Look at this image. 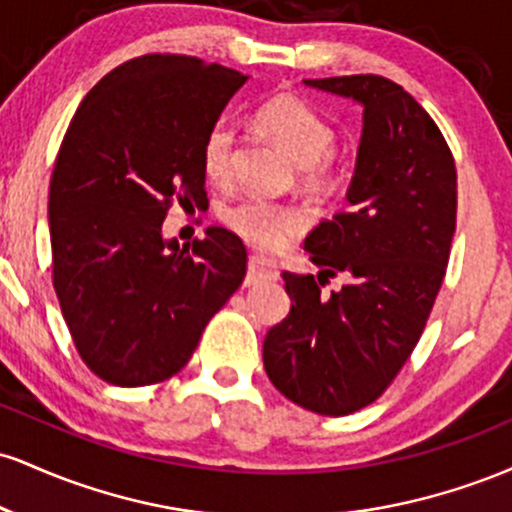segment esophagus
<instances>
[{
  "label": "esophagus",
  "mask_w": 512,
  "mask_h": 512,
  "mask_svg": "<svg viewBox=\"0 0 512 512\" xmlns=\"http://www.w3.org/2000/svg\"><path fill=\"white\" fill-rule=\"evenodd\" d=\"M279 279V269L272 260L260 255H252L248 262V286L250 284H267V281Z\"/></svg>",
  "instance_id": "1"
}]
</instances>
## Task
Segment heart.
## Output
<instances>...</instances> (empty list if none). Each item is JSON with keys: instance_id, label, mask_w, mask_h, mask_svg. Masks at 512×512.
Wrapping results in <instances>:
<instances>
[{"instance_id": "obj_1", "label": "heart", "mask_w": 512, "mask_h": 512, "mask_svg": "<svg viewBox=\"0 0 512 512\" xmlns=\"http://www.w3.org/2000/svg\"><path fill=\"white\" fill-rule=\"evenodd\" d=\"M257 122L284 154L298 163L301 182L308 190L325 192L339 178V156L332 149L334 127L303 98L281 93L257 108ZM238 129L228 117H219L207 129L199 149L204 175L211 182H226L233 170ZM221 221L262 250H281L308 228V211L298 204L272 202L264 197H240L223 204Z\"/></svg>"}]
</instances>
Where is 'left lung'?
<instances>
[{"instance_id":"obj_1","label":"left lung","mask_w":512,"mask_h":512,"mask_svg":"<svg viewBox=\"0 0 512 512\" xmlns=\"http://www.w3.org/2000/svg\"><path fill=\"white\" fill-rule=\"evenodd\" d=\"M363 105L349 207L305 238L317 274L284 272L291 313L264 337L276 390L322 416L368 407L424 334L457 223L455 158L431 115L378 74L305 79ZM344 273L325 297L321 274Z\"/></svg>"}]
</instances>
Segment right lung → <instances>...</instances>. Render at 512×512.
<instances>
[{
  "label": "right lung",
  "instance_id": "add662e5",
  "mask_svg": "<svg viewBox=\"0 0 512 512\" xmlns=\"http://www.w3.org/2000/svg\"><path fill=\"white\" fill-rule=\"evenodd\" d=\"M248 76L187 55L105 74L69 122L50 180L52 286L76 351L110 385L173 378L245 279L243 240L178 245L163 219L207 204L199 149Z\"/></svg>",
  "mask_w": 512,
  "mask_h": 512
}]
</instances>
